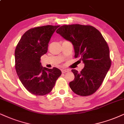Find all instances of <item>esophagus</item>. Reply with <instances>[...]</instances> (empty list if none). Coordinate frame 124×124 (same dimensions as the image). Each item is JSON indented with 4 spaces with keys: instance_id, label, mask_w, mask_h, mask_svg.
<instances>
[{
    "instance_id": "1",
    "label": "esophagus",
    "mask_w": 124,
    "mask_h": 124,
    "mask_svg": "<svg viewBox=\"0 0 124 124\" xmlns=\"http://www.w3.org/2000/svg\"><path fill=\"white\" fill-rule=\"evenodd\" d=\"M69 71H70V70H68V69H62V74H64V73L68 72Z\"/></svg>"
}]
</instances>
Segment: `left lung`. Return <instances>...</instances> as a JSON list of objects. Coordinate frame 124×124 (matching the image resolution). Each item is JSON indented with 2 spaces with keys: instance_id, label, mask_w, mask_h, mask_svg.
<instances>
[{
  "instance_id": "1",
  "label": "left lung",
  "mask_w": 124,
  "mask_h": 124,
  "mask_svg": "<svg viewBox=\"0 0 124 124\" xmlns=\"http://www.w3.org/2000/svg\"><path fill=\"white\" fill-rule=\"evenodd\" d=\"M56 33L72 42L75 57H79L85 64L80 72L71 70L75 78L69 84L70 88L75 94L83 97L94 94L102 85L111 66L106 41L99 30L90 25H63Z\"/></svg>"
}]
</instances>
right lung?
Returning a JSON list of instances; mask_svg holds the SVG:
<instances>
[{"label":"right lung","mask_w":124,"mask_h":124,"mask_svg":"<svg viewBox=\"0 0 124 124\" xmlns=\"http://www.w3.org/2000/svg\"><path fill=\"white\" fill-rule=\"evenodd\" d=\"M60 26L46 25L26 31L15 50V70L26 89L36 95H45L53 89L62 72L57 68L43 67L41 57L48 51V44Z\"/></svg>","instance_id":"add662e5"}]
</instances>
